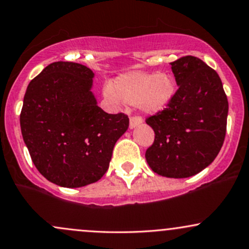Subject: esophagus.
Masks as SVG:
<instances>
[{"label":"esophagus","instance_id":"esophagus-1","mask_svg":"<svg viewBox=\"0 0 249 249\" xmlns=\"http://www.w3.org/2000/svg\"><path fill=\"white\" fill-rule=\"evenodd\" d=\"M142 122V117L141 116H132L129 121V128H135L136 125H139Z\"/></svg>","mask_w":249,"mask_h":249}]
</instances>
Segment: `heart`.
Masks as SVG:
<instances>
[{"label":"heart","mask_w":249,"mask_h":249,"mask_svg":"<svg viewBox=\"0 0 249 249\" xmlns=\"http://www.w3.org/2000/svg\"><path fill=\"white\" fill-rule=\"evenodd\" d=\"M176 93L172 76L160 72H129L115 79L113 88L107 87V100L128 106L139 104L147 113H158L170 104Z\"/></svg>","instance_id":"b5f03b06"}]
</instances>
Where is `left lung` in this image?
Segmentation results:
<instances>
[{
  "instance_id": "left-lung-1",
  "label": "left lung",
  "mask_w": 249,
  "mask_h": 249,
  "mask_svg": "<svg viewBox=\"0 0 249 249\" xmlns=\"http://www.w3.org/2000/svg\"><path fill=\"white\" fill-rule=\"evenodd\" d=\"M178 89L170 104L147 117L154 142L146 151L149 167L168 178H188L213 161L223 145L228 100L220 76L199 58L171 63Z\"/></svg>"
}]
</instances>
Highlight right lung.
Instances as JSON below:
<instances>
[{
    "label": "right lung",
    "instance_id": "right-lung-1",
    "mask_svg": "<svg viewBox=\"0 0 249 249\" xmlns=\"http://www.w3.org/2000/svg\"><path fill=\"white\" fill-rule=\"evenodd\" d=\"M92 78L82 64L55 61L32 79L23 97L20 125L32 161L64 188L100 180L129 125L125 114H108L97 106Z\"/></svg>",
    "mask_w": 249,
    "mask_h": 249
}]
</instances>
